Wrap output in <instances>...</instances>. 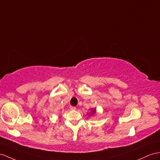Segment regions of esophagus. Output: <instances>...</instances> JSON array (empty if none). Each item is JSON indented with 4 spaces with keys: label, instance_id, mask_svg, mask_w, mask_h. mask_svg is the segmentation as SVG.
<instances>
[{
    "label": "esophagus",
    "instance_id": "esophagus-1",
    "mask_svg": "<svg viewBox=\"0 0 160 160\" xmlns=\"http://www.w3.org/2000/svg\"><path fill=\"white\" fill-rule=\"evenodd\" d=\"M69 108H70V109H72V110H75L76 109V107H73V106H70Z\"/></svg>",
    "mask_w": 160,
    "mask_h": 160
}]
</instances>
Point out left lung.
<instances>
[{"instance_id": "obj_1", "label": "left lung", "mask_w": 160, "mask_h": 160, "mask_svg": "<svg viewBox=\"0 0 160 160\" xmlns=\"http://www.w3.org/2000/svg\"><path fill=\"white\" fill-rule=\"evenodd\" d=\"M95 112H96V109H92V114H94V113H95Z\"/></svg>"}]
</instances>
